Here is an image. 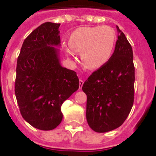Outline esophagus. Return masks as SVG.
Segmentation results:
<instances>
[{
  "mask_svg": "<svg viewBox=\"0 0 156 156\" xmlns=\"http://www.w3.org/2000/svg\"><path fill=\"white\" fill-rule=\"evenodd\" d=\"M83 84H84V81H83L82 79H80V80H79V85H80V88H81V87H82Z\"/></svg>",
  "mask_w": 156,
  "mask_h": 156,
  "instance_id": "esophagus-1",
  "label": "esophagus"
}]
</instances>
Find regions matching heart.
I'll list each match as a JSON object with an SVG mask.
<instances>
[{
  "mask_svg": "<svg viewBox=\"0 0 156 156\" xmlns=\"http://www.w3.org/2000/svg\"><path fill=\"white\" fill-rule=\"evenodd\" d=\"M115 33L108 26L83 27L72 32L66 51L70 56L81 52V60L86 67L96 69L104 65L112 55Z\"/></svg>",
  "mask_w": 156,
  "mask_h": 156,
  "instance_id": "obj_1",
  "label": "heart"
}]
</instances>
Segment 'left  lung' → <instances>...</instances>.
Masks as SVG:
<instances>
[{"instance_id": "left-lung-1", "label": "left lung", "mask_w": 156, "mask_h": 156, "mask_svg": "<svg viewBox=\"0 0 156 156\" xmlns=\"http://www.w3.org/2000/svg\"><path fill=\"white\" fill-rule=\"evenodd\" d=\"M116 27L119 35L114 53L82 86L87 95V122L96 132H110L122 126L134 102L133 52L124 33Z\"/></svg>"}]
</instances>
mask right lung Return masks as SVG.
Returning <instances> with one entry per match:
<instances>
[{
	"label": "right lung",
	"instance_id": "1",
	"mask_svg": "<svg viewBox=\"0 0 156 156\" xmlns=\"http://www.w3.org/2000/svg\"><path fill=\"white\" fill-rule=\"evenodd\" d=\"M60 24L45 22L26 37L17 58L14 85L24 120L44 131L52 130L63 118L61 107L79 88L75 71L60 64Z\"/></svg>",
	"mask_w": 156,
	"mask_h": 156
}]
</instances>
